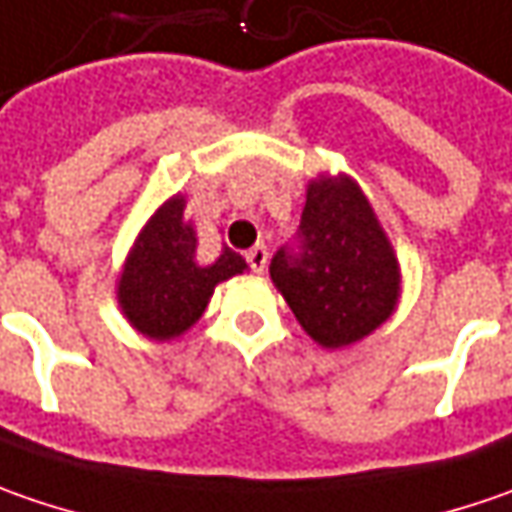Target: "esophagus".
Segmentation results:
<instances>
[{"mask_svg": "<svg viewBox=\"0 0 512 512\" xmlns=\"http://www.w3.org/2000/svg\"><path fill=\"white\" fill-rule=\"evenodd\" d=\"M246 260H249V266L255 269V272H263L266 269V260H269V252H266V246H252L249 252H246Z\"/></svg>", "mask_w": 512, "mask_h": 512, "instance_id": "obj_1", "label": "esophagus"}]
</instances>
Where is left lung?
Segmentation results:
<instances>
[{
  "mask_svg": "<svg viewBox=\"0 0 512 512\" xmlns=\"http://www.w3.org/2000/svg\"><path fill=\"white\" fill-rule=\"evenodd\" d=\"M303 332L344 349L392 318L401 266L369 197L349 174H318L306 186L300 252L280 249L269 266Z\"/></svg>",
  "mask_w": 512,
  "mask_h": 512,
  "instance_id": "1",
  "label": "left lung"
}]
</instances>
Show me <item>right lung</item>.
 Returning <instances> with one entry per match:
<instances>
[{
  "mask_svg": "<svg viewBox=\"0 0 512 512\" xmlns=\"http://www.w3.org/2000/svg\"><path fill=\"white\" fill-rule=\"evenodd\" d=\"M186 197L174 194L145 220L117 278L125 321L151 341H174L203 318L214 286L243 275L246 260L223 246L214 263H197V232Z\"/></svg>",
  "mask_w": 512,
  "mask_h": 512,
  "instance_id": "right-lung-1",
  "label": "right lung"
}]
</instances>
